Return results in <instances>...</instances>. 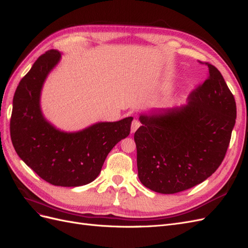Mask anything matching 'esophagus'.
<instances>
[{
    "instance_id": "esophagus-1",
    "label": "esophagus",
    "mask_w": 248,
    "mask_h": 248,
    "mask_svg": "<svg viewBox=\"0 0 248 248\" xmlns=\"http://www.w3.org/2000/svg\"><path fill=\"white\" fill-rule=\"evenodd\" d=\"M140 126V122L139 121V120L134 119L133 121H132V123H131V132H132V133H133V132H136V131H137V129L139 128Z\"/></svg>"
}]
</instances>
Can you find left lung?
I'll list each match as a JSON object with an SVG mask.
<instances>
[{"instance_id": "obj_1", "label": "left lung", "mask_w": 248, "mask_h": 248, "mask_svg": "<svg viewBox=\"0 0 248 248\" xmlns=\"http://www.w3.org/2000/svg\"><path fill=\"white\" fill-rule=\"evenodd\" d=\"M207 79L188 104L155 116H140L134 133L140 182L159 193L196 186L219 168L236 122V101L221 73L208 62Z\"/></svg>"}]
</instances>
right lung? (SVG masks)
Instances as JSON below:
<instances>
[{
    "label": "right lung",
    "mask_w": 248,
    "mask_h": 248,
    "mask_svg": "<svg viewBox=\"0 0 248 248\" xmlns=\"http://www.w3.org/2000/svg\"><path fill=\"white\" fill-rule=\"evenodd\" d=\"M59 60V51L47 50L19 81L13 97L10 136L17 155L44 181L81 186L94 181L110 150L129 136L132 117L97 123L76 133L57 130L44 120L39 98L43 81Z\"/></svg>",
    "instance_id": "1"
}]
</instances>
